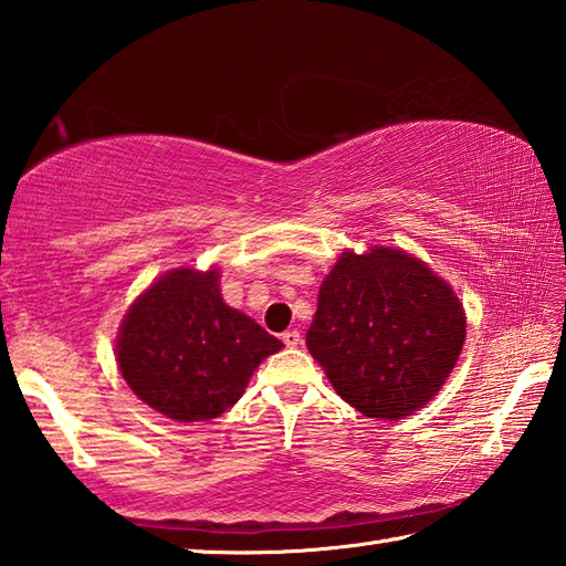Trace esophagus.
<instances>
[{
  "label": "esophagus",
  "instance_id": "obj_1",
  "mask_svg": "<svg viewBox=\"0 0 566 566\" xmlns=\"http://www.w3.org/2000/svg\"><path fill=\"white\" fill-rule=\"evenodd\" d=\"M282 340H284L286 347H298V345H302V333H298V331H286L282 335Z\"/></svg>",
  "mask_w": 566,
  "mask_h": 566
}]
</instances>
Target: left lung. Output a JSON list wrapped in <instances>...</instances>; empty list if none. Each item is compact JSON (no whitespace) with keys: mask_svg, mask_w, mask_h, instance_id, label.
Returning a JSON list of instances; mask_svg holds the SVG:
<instances>
[{"mask_svg":"<svg viewBox=\"0 0 566 566\" xmlns=\"http://www.w3.org/2000/svg\"><path fill=\"white\" fill-rule=\"evenodd\" d=\"M464 335L452 286L423 260L375 245L333 264L306 345L340 399L367 418L399 420L440 391Z\"/></svg>","mask_w":566,"mask_h":566,"instance_id":"left-lung-1","label":"left lung"}]
</instances>
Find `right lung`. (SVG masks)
Masks as SVG:
<instances>
[{
    "instance_id": "1",
    "label": "right lung",
    "mask_w": 566,
    "mask_h": 566,
    "mask_svg": "<svg viewBox=\"0 0 566 566\" xmlns=\"http://www.w3.org/2000/svg\"><path fill=\"white\" fill-rule=\"evenodd\" d=\"M219 276L216 268L165 272L118 328L116 363L130 391L177 423L219 418L262 359L284 347L223 302Z\"/></svg>"
}]
</instances>
